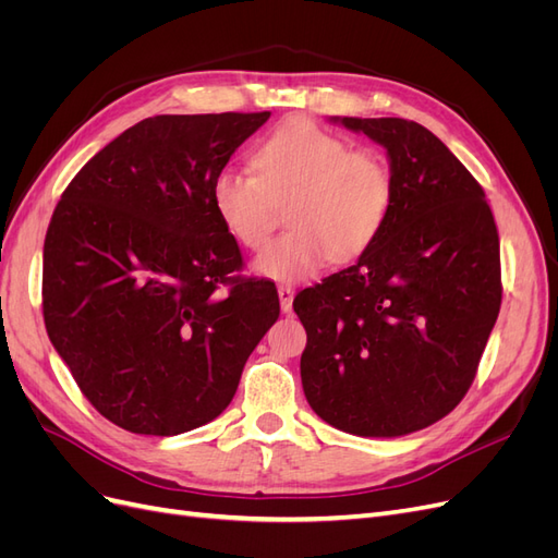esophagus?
<instances>
[{"mask_svg": "<svg viewBox=\"0 0 558 558\" xmlns=\"http://www.w3.org/2000/svg\"><path fill=\"white\" fill-rule=\"evenodd\" d=\"M293 295H295V291L291 289V286H279V305H281L283 314H291Z\"/></svg>", "mask_w": 558, "mask_h": 558, "instance_id": "obj_1", "label": "esophagus"}]
</instances>
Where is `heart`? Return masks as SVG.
<instances>
[{"mask_svg": "<svg viewBox=\"0 0 558 558\" xmlns=\"http://www.w3.org/2000/svg\"><path fill=\"white\" fill-rule=\"evenodd\" d=\"M253 170L221 167L211 179V207L234 242L260 248L272 230V199L291 197V232L253 263L279 283L305 281L330 258L359 260L393 207V177L377 150L349 148L312 121L281 125L256 148Z\"/></svg>", "mask_w": 558, "mask_h": 558, "instance_id": "obj_1", "label": "heart"}]
</instances>
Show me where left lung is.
Segmentation results:
<instances>
[{"label":"left lung","instance_id":"1","mask_svg":"<svg viewBox=\"0 0 558 558\" xmlns=\"http://www.w3.org/2000/svg\"><path fill=\"white\" fill-rule=\"evenodd\" d=\"M386 148L393 207L356 265L295 295L300 377L326 424L363 437L426 428L463 400L500 312V242L482 185L404 118H332Z\"/></svg>","mask_w":558,"mask_h":558}]
</instances>
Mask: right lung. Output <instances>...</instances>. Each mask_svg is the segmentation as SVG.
Wrapping results in <instances>:
<instances>
[{
	"mask_svg": "<svg viewBox=\"0 0 558 558\" xmlns=\"http://www.w3.org/2000/svg\"><path fill=\"white\" fill-rule=\"evenodd\" d=\"M269 118L154 116L66 185L44 242V324L81 393L111 424L179 435L221 414L279 318L272 281L211 207V179Z\"/></svg>",
	"mask_w": 558,
	"mask_h": 558,
	"instance_id": "obj_1",
	"label": "right lung"
}]
</instances>
